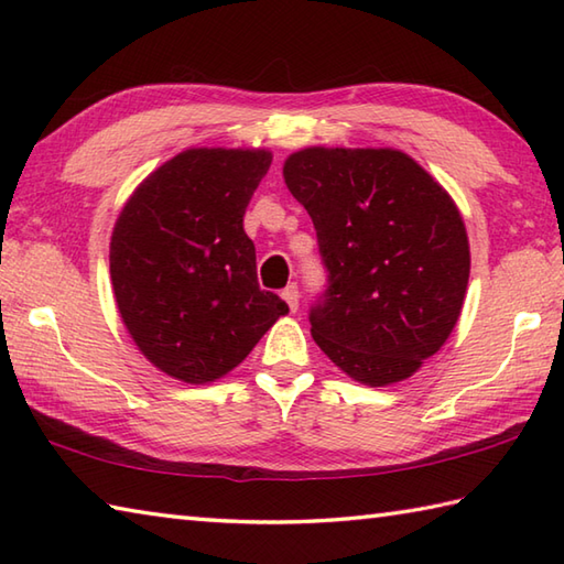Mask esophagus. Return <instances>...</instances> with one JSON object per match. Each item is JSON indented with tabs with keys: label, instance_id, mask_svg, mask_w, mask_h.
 Listing matches in <instances>:
<instances>
[{
	"label": "esophagus",
	"instance_id": "1",
	"mask_svg": "<svg viewBox=\"0 0 564 564\" xmlns=\"http://www.w3.org/2000/svg\"><path fill=\"white\" fill-rule=\"evenodd\" d=\"M281 297L285 301V305H289L291 313H295V310H297V303H301V293H297V285H295V283H291L289 289L281 291Z\"/></svg>",
	"mask_w": 564,
	"mask_h": 564
}]
</instances>
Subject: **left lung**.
Returning a JSON list of instances; mask_svg holds the SVG:
<instances>
[{
	"instance_id": "left-lung-1",
	"label": "left lung",
	"mask_w": 564,
	"mask_h": 564,
	"mask_svg": "<svg viewBox=\"0 0 564 564\" xmlns=\"http://www.w3.org/2000/svg\"><path fill=\"white\" fill-rule=\"evenodd\" d=\"M283 178L313 218L329 271L310 332L368 388L406 380L460 317L470 242L451 194L392 148H305Z\"/></svg>"
}]
</instances>
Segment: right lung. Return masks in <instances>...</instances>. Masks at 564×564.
<instances>
[{
  "mask_svg": "<svg viewBox=\"0 0 564 564\" xmlns=\"http://www.w3.org/2000/svg\"><path fill=\"white\" fill-rule=\"evenodd\" d=\"M271 160L261 148H188L142 178L118 215L109 251L118 313L164 376L220 380L289 313L259 289L242 227Z\"/></svg>",
  "mask_w": 564,
  "mask_h": 564,
  "instance_id": "1",
  "label": "right lung"
}]
</instances>
